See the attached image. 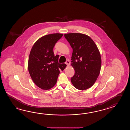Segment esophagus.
<instances>
[{"instance_id":"obj_1","label":"esophagus","mask_w":130,"mask_h":130,"mask_svg":"<svg viewBox=\"0 0 130 130\" xmlns=\"http://www.w3.org/2000/svg\"><path fill=\"white\" fill-rule=\"evenodd\" d=\"M66 64H67V66H69L70 65V61L69 60H67L66 62Z\"/></svg>"}]
</instances>
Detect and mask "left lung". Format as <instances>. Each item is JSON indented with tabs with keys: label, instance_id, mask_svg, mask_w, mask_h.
Wrapping results in <instances>:
<instances>
[{
	"label": "left lung",
	"instance_id": "8db88e82",
	"mask_svg": "<svg viewBox=\"0 0 130 130\" xmlns=\"http://www.w3.org/2000/svg\"><path fill=\"white\" fill-rule=\"evenodd\" d=\"M64 36L73 50L71 64L75 72L71 82L76 88L86 90L94 85L100 74V51L93 40L86 34L67 33Z\"/></svg>",
	"mask_w": 130,
	"mask_h": 130
}]
</instances>
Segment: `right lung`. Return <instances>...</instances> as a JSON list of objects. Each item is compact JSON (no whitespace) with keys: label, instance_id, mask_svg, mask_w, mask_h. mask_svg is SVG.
<instances>
[{"label":"right lung","instance_id":"add662e5","mask_svg":"<svg viewBox=\"0 0 130 130\" xmlns=\"http://www.w3.org/2000/svg\"><path fill=\"white\" fill-rule=\"evenodd\" d=\"M63 34H48L39 39L30 50L28 68L31 78L36 86L47 90L55 86L60 71L66 64L58 63L59 55H54L53 49Z\"/></svg>","mask_w":130,"mask_h":130}]
</instances>
